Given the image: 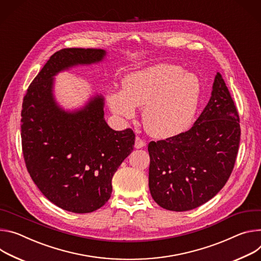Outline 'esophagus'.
<instances>
[{"mask_svg":"<svg viewBox=\"0 0 261 261\" xmlns=\"http://www.w3.org/2000/svg\"><path fill=\"white\" fill-rule=\"evenodd\" d=\"M145 145H146L145 141L142 140L140 137H136V141H135V147H136L137 149H140V148L145 147Z\"/></svg>","mask_w":261,"mask_h":261,"instance_id":"esophagus-1","label":"esophagus"}]
</instances>
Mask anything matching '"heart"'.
I'll list each match as a JSON object with an SVG mask.
<instances>
[{
    "mask_svg": "<svg viewBox=\"0 0 261 261\" xmlns=\"http://www.w3.org/2000/svg\"><path fill=\"white\" fill-rule=\"evenodd\" d=\"M171 64H156L128 73L122 91H111L108 103L112 112L130 119L136 107H143L146 130L156 138L185 133L198 107L201 85L198 76Z\"/></svg>",
    "mask_w": 261,
    "mask_h": 261,
    "instance_id": "heart-1",
    "label": "heart"
}]
</instances>
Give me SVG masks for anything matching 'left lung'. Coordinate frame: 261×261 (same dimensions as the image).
I'll return each instance as SVG.
<instances>
[{"label": "left lung", "mask_w": 261, "mask_h": 261, "mask_svg": "<svg viewBox=\"0 0 261 261\" xmlns=\"http://www.w3.org/2000/svg\"><path fill=\"white\" fill-rule=\"evenodd\" d=\"M241 140L237 107L220 72L191 129L148 144L149 190L168 211L194 210L215 197L233 170Z\"/></svg>", "instance_id": "left-lung-1"}]
</instances>
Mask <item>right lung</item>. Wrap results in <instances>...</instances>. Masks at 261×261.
<instances>
[{
	"instance_id": "right-lung-1",
	"label": "right lung",
	"mask_w": 261,
	"mask_h": 261,
	"mask_svg": "<svg viewBox=\"0 0 261 261\" xmlns=\"http://www.w3.org/2000/svg\"><path fill=\"white\" fill-rule=\"evenodd\" d=\"M106 55L97 48L56 51L22 101L20 135L29 174L55 205L75 214L106 204L115 172L134 149L135 134L108 125L101 95L91 97L82 109H62L54 96V76L73 66L98 63Z\"/></svg>"
}]
</instances>
